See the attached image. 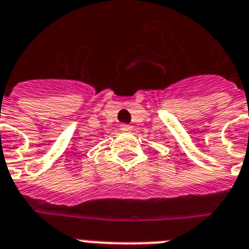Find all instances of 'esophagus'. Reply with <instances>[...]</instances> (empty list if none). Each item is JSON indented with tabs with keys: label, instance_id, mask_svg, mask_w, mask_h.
Wrapping results in <instances>:
<instances>
[{
	"label": "esophagus",
	"instance_id": "esophagus-1",
	"mask_svg": "<svg viewBox=\"0 0 249 249\" xmlns=\"http://www.w3.org/2000/svg\"><path fill=\"white\" fill-rule=\"evenodd\" d=\"M120 129L121 130H130V129H132V126H130L129 124H121Z\"/></svg>",
	"mask_w": 249,
	"mask_h": 249
}]
</instances>
